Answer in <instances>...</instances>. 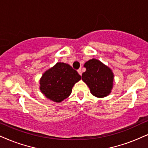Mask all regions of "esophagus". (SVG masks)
Masks as SVG:
<instances>
[{"mask_svg":"<svg viewBox=\"0 0 148 148\" xmlns=\"http://www.w3.org/2000/svg\"><path fill=\"white\" fill-rule=\"evenodd\" d=\"M77 72H78V73L80 75H82V72L81 69H79V70H77Z\"/></svg>","mask_w":148,"mask_h":148,"instance_id":"obj_1","label":"esophagus"}]
</instances>
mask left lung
<instances>
[{
  "label": "left lung",
  "mask_w": 148,
  "mask_h": 148,
  "mask_svg": "<svg viewBox=\"0 0 148 148\" xmlns=\"http://www.w3.org/2000/svg\"><path fill=\"white\" fill-rule=\"evenodd\" d=\"M84 66L86 71L82 73V79L90 88L91 94L99 98L108 95L114 82V73L110 68L95 58L87 61Z\"/></svg>",
  "instance_id": "obj_1"
}]
</instances>
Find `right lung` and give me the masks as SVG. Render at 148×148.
Here are the masks:
<instances>
[{"label":"right lung","instance_id":"add662e5","mask_svg":"<svg viewBox=\"0 0 148 148\" xmlns=\"http://www.w3.org/2000/svg\"><path fill=\"white\" fill-rule=\"evenodd\" d=\"M81 76L70 65L58 62L42 74L40 79V90L47 99L60 103L71 94L73 86Z\"/></svg>","mask_w":148,"mask_h":148}]
</instances>
